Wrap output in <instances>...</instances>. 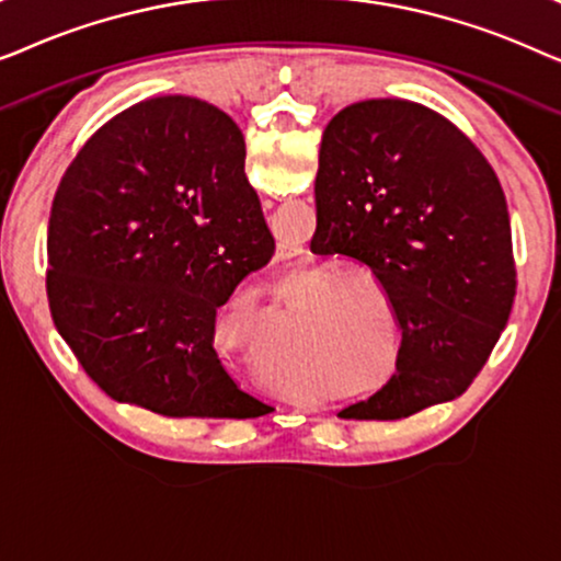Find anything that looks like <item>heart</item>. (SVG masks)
Wrapping results in <instances>:
<instances>
[{"mask_svg":"<svg viewBox=\"0 0 561 561\" xmlns=\"http://www.w3.org/2000/svg\"><path fill=\"white\" fill-rule=\"evenodd\" d=\"M329 267L324 265H311L296 275L294 280L288 283L286 288L280 290V298L286 304H298L306 293L310 296L304 301V313H309L319 306H324L313 319V324L306 329V344L319 355H336L342 363V370L347 373H367L373 370V363H380L382 352L375 350H363V347H352V342L347 336L334 334V321L340 317V311H344L352 298L344 290H365L367 296L378 298L382 301L386 294L382 288L367 275H336V278H329Z\"/></svg>","mask_w":561,"mask_h":561,"instance_id":"1","label":"heart"}]
</instances>
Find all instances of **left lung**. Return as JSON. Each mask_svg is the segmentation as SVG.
Wrapping results in <instances>:
<instances>
[{"mask_svg":"<svg viewBox=\"0 0 561 561\" xmlns=\"http://www.w3.org/2000/svg\"><path fill=\"white\" fill-rule=\"evenodd\" d=\"M313 252L370 271L401 327L396 373L342 419L393 421L462 396L516 296L508 206L470 137L405 99H365L321 135Z\"/></svg>","mask_w":561,"mask_h":561,"instance_id":"left-lung-1","label":"left lung"}]
</instances>
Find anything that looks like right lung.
Masks as SVG:
<instances>
[{
	"instance_id": "right-lung-1",
	"label": "right lung",
	"mask_w": 561,
	"mask_h": 561,
	"mask_svg": "<svg viewBox=\"0 0 561 561\" xmlns=\"http://www.w3.org/2000/svg\"><path fill=\"white\" fill-rule=\"evenodd\" d=\"M273 252L232 117L194 96L145 99L99 127L60 181L53 321L114 401L173 419L265 416L221 365L214 324Z\"/></svg>"
}]
</instances>
